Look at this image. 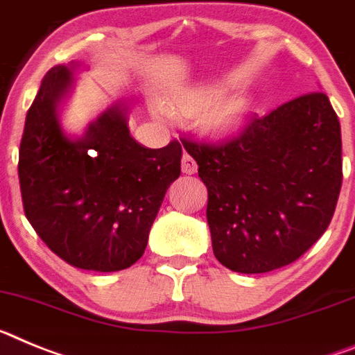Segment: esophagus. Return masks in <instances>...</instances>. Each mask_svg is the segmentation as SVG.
I'll return each instance as SVG.
<instances>
[{
  "mask_svg": "<svg viewBox=\"0 0 355 355\" xmlns=\"http://www.w3.org/2000/svg\"><path fill=\"white\" fill-rule=\"evenodd\" d=\"M182 171L186 175H195L198 171V164H196V160L189 153L182 155Z\"/></svg>",
  "mask_w": 355,
  "mask_h": 355,
  "instance_id": "obj_1",
  "label": "esophagus"
}]
</instances>
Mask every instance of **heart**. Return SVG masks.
Wrapping results in <instances>:
<instances>
[{
  "label": "heart",
  "mask_w": 355,
  "mask_h": 355,
  "mask_svg": "<svg viewBox=\"0 0 355 355\" xmlns=\"http://www.w3.org/2000/svg\"><path fill=\"white\" fill-rule=\"evenodd\" d=\"M173 107L180 112H200L209 109L203 119L209 130L225 132L230 130L239 123L246 109V100L241 96L223 98V89L218 85H205V87L191 89L180 92L173 98ZM159 116H166L164 107H157Z\"/></svg>",
  "instance_id": "obj_1"
}]
</instances>
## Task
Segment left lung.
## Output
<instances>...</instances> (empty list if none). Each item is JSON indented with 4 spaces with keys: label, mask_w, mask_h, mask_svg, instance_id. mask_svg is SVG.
Wrapping results in <instances>:
<instances>
[{
    "label": "left lung",
    "mask_w": 355,
    "mask_h": 355,
    "mask_svg": "<svg viewBox=\"0 0 355 355\" xmlns=\"http://www.w3.org/2000/svg\"><path fill=\"white\" fill-rule=\"evenodd\" d=\"M207 186L216 259L237 273L295 263L327 230L341 180V128L323 92L246 123L220 143L180 139Z\"/></svg>",
    "instance_id": "1"
}]
</instances>
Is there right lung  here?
<instances>
[{
	"label": "right lung",
	"mask_w": 355,
	"mask_h": 355,
	"mask_svg": "<svg viewBox=\"0 0 355 355\" xmlns=\"http://www.w3.org/2000/svg\"><path fill=\"white\" fill-rule=\"evenodd\" d=\"M75 67H51L26 114L17 166L24 214L71 266L119 271L144 254L166 191L180 175L182 146L137 143L123 103L101 112L84 135L64 134L57 109Z\"/></svg>",
	"instance_id": "add662e5"
}]
</instances>
